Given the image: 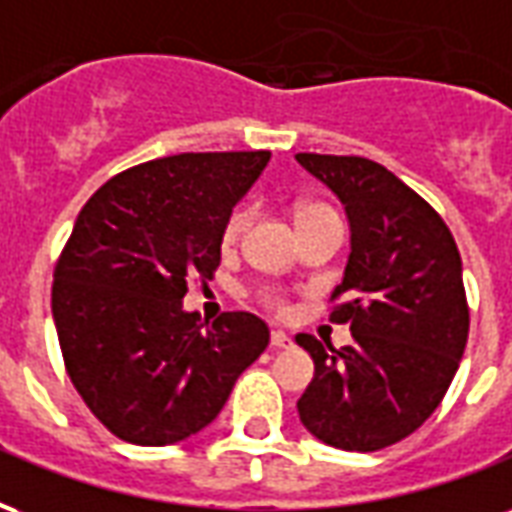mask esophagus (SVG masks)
Masks as SVG:
<instances>
[{
    "label": "esophagus",
    "instance_id": "1",
    "mask_svg": "<svg viewBox=\"0 0 512 512\" xmlns=\"http://www.w3.org/2000/svg\"><path fill=\"white\" fill-rule=\"evenodd\" d=\"M271 345L274 348H293V337L288 332H271Z\"/></svg>",
    "mask_w": 512,
    "mask_h": 512
}]
</instances>
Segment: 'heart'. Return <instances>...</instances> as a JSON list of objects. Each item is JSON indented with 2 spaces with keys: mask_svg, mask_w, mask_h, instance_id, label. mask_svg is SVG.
<instances>
[{
  "mask_svg": "<svg viewBox=\"0 0 512 512\" xmlns=\"http://www.w3.org/2000/svg\"><path fill=\"white\" fill-rule=\"evenodd\" d=\"M310 211H321V205H304V208H299V216H304V213H310ZM246 222H249V211H246V208H235V211L227 216V222H224V244H233L235 238L244 233ZM268 304H271V307H277V310L285 307L279 296H271Z\"/></svg>",
  "mask_w": 512,
  "mask_h": 512,
  "instance_id": "1",
  "label": "heart"
}]
</instances>
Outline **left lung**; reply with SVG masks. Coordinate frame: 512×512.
Masks as SVG:
<instances>
[{
  "mask_svg": "<svg viewBox=\"0 0 512 512\" xmlns=\"http://www.w3.org/2000/svg\"><path fill=\"white\" fill-rule=\"evenodd\" d=\"M351 224V255L332 299L354 343H296L315 378L299 397L304 428L337 450L373 452L406 439L436 411L461 365L469 307L455 238L428 202L370 158L299 153Z\"/></svg>",
  "mask_w": 512,
  "mask_h": 512,
  "instance_id": "left-lung-1",
  "label": "left lung"
}]
</instances>
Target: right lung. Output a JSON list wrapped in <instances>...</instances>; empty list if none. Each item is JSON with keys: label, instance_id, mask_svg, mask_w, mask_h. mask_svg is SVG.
Instances as JSON below:
<instances>
[{"label": "right lung", "instance_id": "1", "mask_svg": "<svg viewBox=\"0 0 512 512\" xmlns=\"http://www.w3.org/2000/svg\"><path fill=\"white\" fill-rule=\"evenodd\" d=\"M268 150L180 153L117 175L87 200L54 268L51 312L76 392L117 439L175 444L208 428L266 351L268 326L224 312L200 326L186 282L211 279L224 222Z\"/></svg>", "mask_w": 512, "mask_h": 512}]
</instances>
